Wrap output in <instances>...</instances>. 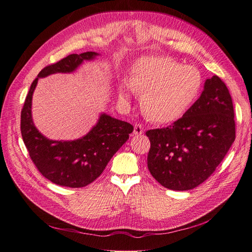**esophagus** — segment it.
<instances>
[{"instance_id": "34e87169", "label": "esophagus", "mask_w": 252, "mask_h": 252, "mask_svg": "<svg viewBox=\"0 0 252 252\" xmlns=\"http://www.w3.org/2000/svg\"><path fill=\"white\" fill-rule=\"evenodd\" d=\"M144 133V126L142 125H135V126H134V134L135 135H142V134Z\"/></svg>"}]
</instances>
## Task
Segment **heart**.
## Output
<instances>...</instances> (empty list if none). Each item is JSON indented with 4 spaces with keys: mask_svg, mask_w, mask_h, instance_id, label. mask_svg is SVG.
I'll list each match as a JSON object with an SVG mask.
<instances>
[{
    "mask_svg": "<svg viewBox=\"0 0 252 252\" xmlns=\"http://www.w3.org/2000/svg\"><path fill=\"white\" fill-rule=\"evenodd\" d=\"M202 85V74L195 66L183 65L168 57H151L134 64L131 80H125L119 92L125 98L135 90L144 92L146 115L159 124H173L195 102Z\"/></svg>",
    "mask_w": 252,
    "mask_h": 252,
    "instance_id": "obj_1",
    "label": "heart"
}]
</instances>
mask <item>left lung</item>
I'll return each instance as SVG.
<instances>
[{
  "mask_svg": "<svg viewBox=\"0 0 252 252\" xmlns=\"http://www.w3.org/2000/svg\"><path fill=\"white\" fill-rule=\"evenodd\" d=\"M147 165L167 189L195 188L212 175L235 140L232 97L218 76L206 79L201 96L172 126L146 132Z\"/></svg>",
  "mask_w": 252,
  "mask_h": 252,
  "instance_id": "8db88e82",
  "label": "left lung"
}]
</instances>
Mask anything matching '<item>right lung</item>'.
I'll list each match as a JSON object with an SVG mask.
<instances>
[{"instance_id":"obj_1","label":"right lung","mask_w":252,"mask_h":252,"mask_svg":"<svg viewBox=\"0 0 252 252\" xmlns=\"http://www.w3.org/2000/svg\"><path fill=\"white\" fill-rule=\"evenodd\" d=\"M98 54H73L44 67L34 79L21 110V135L32 162L45 178L56 185L81 188L94 181L134 130L128 122L101 114L90 132L75 140H52L38 132L32 119V96L38 78L56 73H72Z\"/></svg>"}]
</instances>
